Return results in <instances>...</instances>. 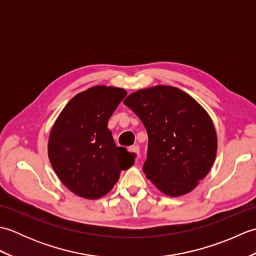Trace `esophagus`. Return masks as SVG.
Segmentation results:
<instances>
[{"mask_svg":"<svg viewBox=\"0 0 256 256\" xmlns=\"http://www.w3.org/2000/svg\"><path fill=\"white\" fill-rule=\"evenodd\" d=\"M130 150H131L132 153H134L135 155H138V153H140L138 146H131V148H130Z\"/></svg>","mask_w":256,"mask_h":256,"instance_id":"obj_1","label":"esophagus"}]
</instances>
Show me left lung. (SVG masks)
Wrapping results in <instances>:
<instances>
[{"label": "left lung", "mask_w": 256, "mask_h": 256, "mask_svg": "<svg viewBox=\"0 0 256 256\" xmlns=\"http://www.w3.org/2000/svg\"><path fill=\"white\" fill-rule=\"evenodd\" d=\"M140 118L148 135L143 172L162 194L192 192L214 165L218 140L204 108L172 86L140 89L123 101Z\"/></svg>", "instance_id": "8db88e82"}]
</instances>
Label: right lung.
I'll return each instance as SVG.
<instances>
[{"instance_id": "obj_1", "label": "right lung", "mask_w": 256, "mask_h": 256, "mask_svg": "<svg viewBox=\"0 0 256 256\" xmlns=\"http://www.w3.org/2000/svg\"><path fill=\"white\" fill-rule=\"evenodd\" d=\"M128 92L96 86L70 100L54 123L48 157L60 182L86 199L111 192L121 170L134 164L135 154L116 148L108 121Z\"/></svg>"}]
</instances>
